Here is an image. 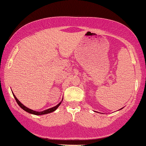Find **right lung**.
Wrapping results in <instances>:
<instances>
[{"label":"right lung","mask_w":146,"mask_h":146,"mask_svg":"<svg viewBox=\"0 0 146 146\" xmlns=\"http://www.w3.org/2000/svg\"><path fill=\"white\" fill-rule=\"evenodd\" d=\"M14 97L15 100H16V102H17L18 104L20 106V107H21V108H23V109L24 110H25V111L27 112V113H31V114H33V115H44V114H47V113H52V112H53V111H54V110H56L57 109V108H58V107L60 105V104H61V102H60V103L58 104L57 105V106H56L53 107V108H49V109H47V110H44V111L37 112V111H34V110H31V109H29V108H27L26 106H25L23 105V104H21V102H20L19 100H18L17 98H16V97L15 96L14 94Z\"/></svg>","instance_id":"obj_1"}]
</instances>
